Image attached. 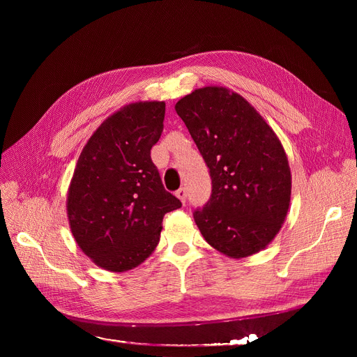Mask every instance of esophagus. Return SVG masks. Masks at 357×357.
Here are the masks:
<instances>
[{
  "label": "esophagus",
  "mask_w": 357,
  "mask_h": 357,
  "mask_svg": "<svg viewBox=\"0 0 357 357\" xmlns=\"http://www.w3.org/2000/svg\"><path fill=\"white\" fill-rule=\"evenodd\" d=\"M176 197H177L181 202H185V201H186V189H185V188H180V189L176 192Z\"/></svg>",
  "instance_id": "obj_1"
}]
</instances>
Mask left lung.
I'll return each instance as SVG.
<instances>
[{
    "instance_id": "1",
    "label": "left lung",
    "mask_w": 357,
    "mask_h": 357,
    "mask_svg": "<svg viewBox=\"0 0 357 357\" xmlns=\"http://www.w3.org/2000/svg\"><path fill=\"white\" fill-rule=\"evenodd\" d=\"M176 112L210 169L211 197L193 213L205 241L234 259L261 252L290 204L291 176L278 137L253 105L222 86L183 96Z\"/></svg>"
}]
</instances>
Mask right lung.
Segmentation results:
<instances>
[{"label": "right lung", "mask_w": 357, "mask_h": 357, "mask_svg": "<svg viewBox=\"0 0 357 357\" xmlns=\"http://www.w3.org/2000/svg\"><path fill=\"white\" fill-rule=\"evenodd\" d=\"M164 117L162 101L122 107L92 134L75 165L67 197L70 228L82 252L107 271L144 262L159 243L164 215L181 207L150 158Z\"/></svg>", "instance_id": "add662e5"}]
</instances>
